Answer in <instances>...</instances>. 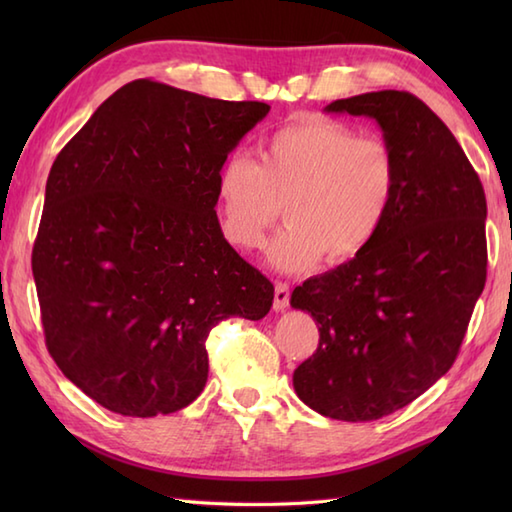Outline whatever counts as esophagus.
Returning <instances> with one entry per match:
<instances>
[{
    "mask_svg": "<svg viewBox=\"0 0 512 512\" xmlns=\"http://www.w3.org/2000/svg\"><path fill=\"white\" fill-rule=\"evenodd\" d=\"M288 303H290V288H288V284H275V303H273V308L277 310V312H281V310H286L288 308Z\"/></svg>",
    "mask_w": 512,
    "mask_h": 512,
    "instance_id": "34e87169",
    "label": "esophagus"
}]
</instances>
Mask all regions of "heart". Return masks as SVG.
<instances>
[{
	"instance_id": "obj_1",
	"label": "heart",
	"mask_w": 512,
	"mask_h": 512,
	"mask_svg": "<svg viewBox=\"0 0 512 512\" xmlns=\"http://www.w3.org/2000/svg\"><path fill=\"white\" fill-rule=\"evenodd\" d=\"M398 193L394 149L325 116L277 129L259 145L257 162L231 156L215 180L222 233L235 248H262L284 206L286 226L268 248L270 266L281 273L319 259L352 262L383 231Z\"/></svg>"
}]
</instances>
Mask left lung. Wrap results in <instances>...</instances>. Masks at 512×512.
I'll return each instance as SVG.
<instances>
[{
	"label": "left lung",
	"mask_w": 512,
	"mask_h": 512,
	"mask_svg": "<svg viewBox=\"0 0 512 512\" xmlns=\"http://www.w3.org/2000/svg\"><path fill=\"white\" fill-rule=\"evenodd\" d=\"M325 112L374 118L398 158L400 193L372 246L292 290L290 306L319 325L292 385L325 418L369 422L407 407L458 356L486 284V195L418 96L367 92Z\"/></svg>",
	"instance_id": "left-lung-1"
}]
</instances>
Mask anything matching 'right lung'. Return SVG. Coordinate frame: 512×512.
<instances>
[{"label":"right lung","instance_id":"obj_1","mask_svg":"<svg viewBox=\"0 0 512 512\" xmlns=\"http://www.w3.org/2000/svg\"><path fill=\"white\" fill-rule=\"evenodd\" d=\"M268 112L138 79L54 160L32 248L43 334L65 378L105 409L151 418L191 405L209 332L273 306V284L215 213L217 171Z\"/></svg>","mask_w":512,"mask_h":512}]
</instances>
